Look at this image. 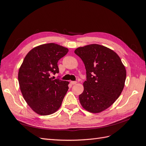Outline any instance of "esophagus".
<instances>
[{"instance_id":"34e87169","label":"esophagus","mask_w":146,"mask_h":146,"mask_svg":"<svg viewBox=\"0 0 146 146\" xmlns=\"http://www.w3.org/2000/svg\"><path fill=\"white\" fill-rule=\"evenodd\" d=\"M76 83H77L76 81H71V82H70V84H71V85H76Z\"/></svg>"}]
</instances>
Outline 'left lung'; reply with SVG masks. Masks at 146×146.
<instances>
[{"instance_id":"8db88e82","label":"left lung","mask_w":146,"mask_h":146,"mask_svg":"<svg viewBox=\"0 0 146 146\" xmlns=\"http://www.w3.org/2000/svg\"><path fill=\"white\" fill-rule=\"evenodd\" d=\"M74 52L86 70L80 102L89 112H102L121 95L126 78L125 66L116 52L104 46L94 44L78 47Z\"/></svg>"}]
</instances>
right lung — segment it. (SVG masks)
Here are the masks:
<instances>
[{
	"label": "right lung",
	"instance_id": "1",
	"mask_svg": "<svg viewBox=\"0 0 146 146\" xmlns=\"http://www.w3.org/2000/svg\"><path fill=\"white\" fill-rule=\"evenodd\" d=\"M68 48L55 43L32 48L21 64L18 73L21 91L35 112L42 116L54 113L61 107L69 82L54 79L51 74L59 73L58 60Z\"/></svg>",
	"mask_w": 146,
	"mask_h": 146
}]
</instances>
